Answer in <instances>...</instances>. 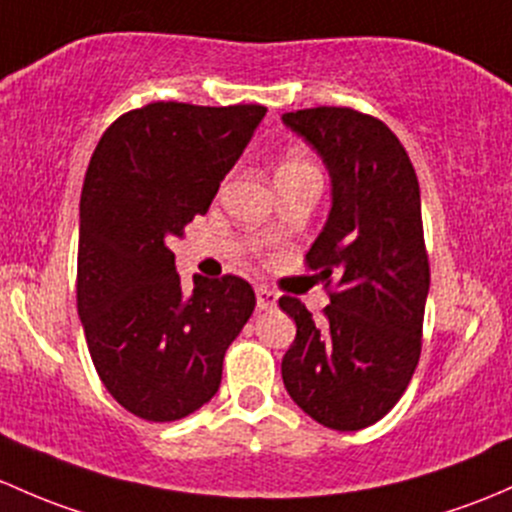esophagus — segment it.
<instances>
[{
	"label": "esophagus",
	"instance_id": "34e87169",
	"mask_svg": "<svg viewBox=\"0 0 512 512\" xmlns=\"http://www.w3.org/2000/svg\"><path fill=\"white\" fill-rule=\"evenodd\" d=\"M255 297H257V306H260L262 311H272L274 306H277V299H279L270 287H257Z\"/></svg>",
	"mask_w": 512,
	"mask_h": 512
}]
</instances>
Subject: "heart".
Instances as JSON below:
<instances>
[{
	"instance_id": "1",
	"label": "heart",
	"mask_w": 512,
	"mask_h": 512,
	"mask_svg": "<svg viewBox=\"0 0 512 512\" xmlns=\"http://www.w3.org/2000/svg\"><path fill=\"white\" fill-rule=\"evenodd\" d=\"M297 174H319V171H316V166L311 164L304 154H297V152L287 154V157L282 159V164H279L277 179H282V176H297Z\"/></svg>"
}]
</instances>
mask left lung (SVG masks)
<instances>
[{
  "label": "left lung",
  "mask_w": 512,
  "mask_h": 512,
  "mask_svg": "<svg viewBox=\"0 0 512 512\" xmlns=\"http://www.w3.org/2000/svg\"><path fill=\"white\" fill-rule=\"evenodd\" d=\"M282 122L331 176V211L306 265L336 284L324 328L299 299H279L297 324L282 380L311 419L355 432L397 405L422 351L429 260L417 174L390 127L351 107L284 112Z\"/></svg>",
  "instance_id": "8db88e82"
}]
</instances>
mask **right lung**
<instances>
[{
	"mask_svg": "<svg viewBox=\"0 0 512 512\" xmlns=\"http://www.w3.org/2000/svg\"><path fill=\"white\" fill-rule=\"evenodd\" d=\"M262 105L152 102L102 134L80 193L78 316L102 385L125 410L174 422L218 392L255 309L245 279L181 287L169 240L206 213L265 117Z\"/></svg>",
	"mask_w": 512,
	"mask_h": 512,
	"instance_id": "obj_1",
	"label": "right lung"
}]
</instances>
